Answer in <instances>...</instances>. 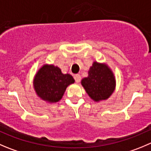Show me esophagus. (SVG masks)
I'll use <instances>...</instances> for the list:
<instances>
[{"instance_id":"esophagus-1","label":"esophagus","mask_w":151,"mask_h":151,"mask_svg":"<svg viewBox=\"0 0 151 151\" xmlns=\"http://www.w3.org/2000/svg\"><path fill=\"white\" fill-rule=\"evenodd\" d=\"M74 78H75V81H76V83H79L80 81H81V76H80L79 74H76L74 76Z\"/></svg>"}]
</instances>
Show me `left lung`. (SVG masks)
<instances>
[{
	"label": "left lung",
	"instance_id": "obj_1",
	"mask_svg": "<svg viewBox=\"0 0 151 151\" xmlns=\"http://www.w3.org/2000/svg\"><path fill=\"white\" fill-rule=\"evenodd\" d=\"M81 85L92 99L99 101L111 96L116 87V80L107 65L95 61L89 70L88 77L81 80Z\"/></svg>",
	"mask_w": 151,
	"mask_h": 151
}]
</instances>
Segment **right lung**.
Masks as SVG:
<instances>
[{
	"label": "right lung",
	"mask_w": 151,
	"mask_h": 151,
	"mask_svg": "<svg viewBox=\"0 0 151 151\" xmlns=\"http://www.w3.org/2000/svg\"><path fill=\"white\" fill-rule=\"evenodd\" d=\"M74 82L71 75L63 74L58 67L45 64L35 75L34 88L41 99L53 103L60 101L67 87Z\"/></svg>",
	"instance_id": "1"
}]
</instances>
